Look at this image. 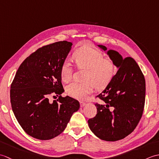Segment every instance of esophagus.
<instances>
[{"instance_id": "34e87169", "label": "esophagus", "mask_w": 159, "mask_h": 159, "mask_svg": "<svg viewBox=\"0 0 159 159\" xmlns=\"http://www.w3.org/2000/svg\"><path fill=\"white\" fill-rule=\"evenodd\" d=\"M85 105H86V103L83 102H81V101H80V107H85Z\"/></svg>"}]
</instances>
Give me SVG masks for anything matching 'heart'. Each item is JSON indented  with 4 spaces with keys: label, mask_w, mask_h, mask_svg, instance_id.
Returning <instances> with one entry per match:
<instances>
[{
    "label": "heart",
    "mask_w": 159,
    "mask_h": 159,
    "mask_svg": "<svg viewBox=\"0 0 159 159\" xmlns=\"http://www.w3.org/2000/svg\"><path fill=\"white\" fill-rule=\"evenodd\" d=\"M73 59L76 66L86 69L83 83L74 82L66 87V93L76 99H84L93 92V87L102 89L107 87L116 74L113 63L104 59V55L92 47L83 46L73 54ZM72 68L69 61H66L61 69V76L64 82L72 79Z\"/></svg>",
    "instance_id": "1"
}]
</instances>
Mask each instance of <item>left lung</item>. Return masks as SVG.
I'll return each mask as SVG.
<instances>
[{
	"label": "left lung",
	"mask_w": 159,
	"mask_h": 159,
	"mask_svg": "<svg viewBox=\"0 0 159 159\" xmlns=\"http://www.w3.org/2000/svg\"><path fill=\"white\" fill-rule=\"evenodd\" d=\"M97 46L102 51L107 50L118 70L106 88L96 96L101 103H96L97 114L88 120V124L99 139L116 141L130 134L139 123L144 108L146 81L133 58L124 59L116 50Z\"/></svg>",
	"instance_id": "1"
}]
</instances>
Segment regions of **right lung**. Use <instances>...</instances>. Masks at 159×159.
Here are the masks:
<instances>
[{
    "label": "right lung",
    "instance_id": "1",
    "mask_svg": "<svg viewBox=\"0 0 159 159\" xmlns=\"http://www.w3.org/2000/svg\"><path fill=\"white\" fill-rule=\"evenodd\" d=\"M72 43L58 42L39 48L22 63L13 80L12 111L23 130L35 139L58 136L80 108L78 100L61 96L64 92L61 69ZM52 95L59 98L52 102Z\"/></svg>",
    "mask_w": 159,
    "mask_h": 159
}]
</instances>
